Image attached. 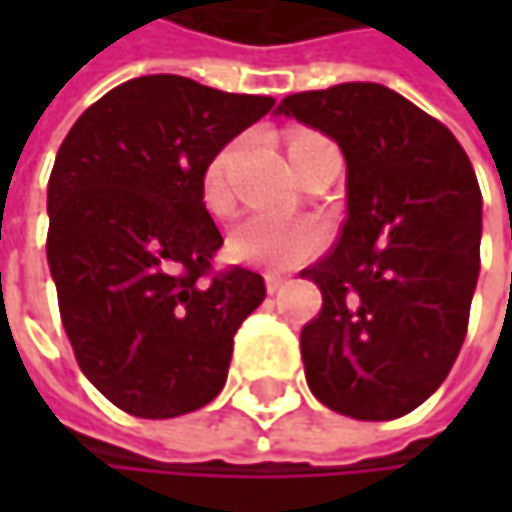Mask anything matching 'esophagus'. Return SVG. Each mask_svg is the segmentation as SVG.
I'll return each instance as SVG.
<instances>
[{
	"label": "esophagus",
	"instance_id": "esophagus-1",
	"mask_svg": "<svg viewBox=\"0 0 512 512\" xmlns=\"http://www.w3.org/2000/svg\"><path fill=\"white\" fill-rule=\"evenodd\" d=\"M281 287H284V278L281 275H266V290L269 293H278Z\"/></svg>",
	"mask_w": 512,
	"mask_h": 512
}]
</instances>
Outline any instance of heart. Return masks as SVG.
I'll list each match as a JSON object with an SVG mask.
<instances>
[{
	"instance_id": "obj_1",
	"label": "heart",
	"mask_w": 512,
	"mask_h": 512,
	"mask_svg": "<svg viewBox=\"0 0 512 512\" xmlns=\"http://www.w3.org/2000/svg\"><path fill=\"white\" fill-rule=\"evenodd\" d=\"M317 142H323V136H317V133H293L290 142H287L290 159L296 162ZM237 151H240V145L231 142L228 148H222L219 154L213 156L207 162V168H204L201 195H204V207L213 216H228L234 210L231 165L237 159ZM323 246H326V228L320 222L281 219V216H266V213L249 216L228 237V255L240 260V263H249V266H257V269H269V272L296 269L305 260L320 255Z\"/></svg>"
}]
</instances>
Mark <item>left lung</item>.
Here are the masks:
<instances>
[{"label":"left lung","instance_id":"1","mask_svg":"<svg viewBox=\"0 0 512 512\" xmlns=\"http://www.w3.org/2000/svg\"><path fill=\"white\" fill-rule=\"evenodd\" d=\"M347 159L338 246L302 269L323 293L299 347L332 412L391 421L418 409L460 356L480 272V186L454 133L376 82L281 100Z\"/></svg>","mask_w":512,"mask_h":512}]
</instances>
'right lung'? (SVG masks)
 I'll return each instance as SVG.
<instances>
[{
    "label": "right lung",
    "mask_w": 512,
    "mask_h": 512,
    "mask_svg": "<svg viewBox=\"0 0 512 512\" xmlns=\"http://www.w3.org/2000/svg\"><path fill=\"white\" fill-rule=\"evenodd\" d=\"M272 106L174 73L139 76L88 106L58 148L47 260L61 326L88 382L136 418L207 406L266 296L252 269H213L222 234L201 180Z\"/></svg>",
    "instance_id": "obj_1"
}]
</instances>
